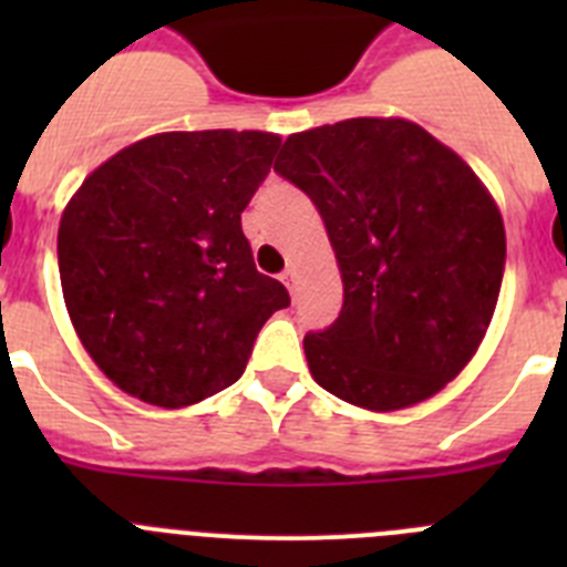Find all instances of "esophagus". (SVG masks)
I'll list each match as a JSON object with an SVG mask.
<instances>
[{
  "mask_svg": "<svg viewBox=\"0 0 567 567\" xmlns=\"http://www.w3.org/2000/svg\"><path fill=\"white\" fill-rule=\"evenodd\" d=\"M280 280H284V284H287L289 295L298 292V275H295V269H287V272L280 275Z\"/></svg>",
  "mask_w": 567,
  "mask_h": 567,
  "instance_id": "esophagus-1",
  "label": "esophagus"
}]
</instances>
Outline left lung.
Wrapping results in <instances>:
<instances>
[{
  "mask_svg": "<svg viewBox=\"0 0 567 567\" xmlns=\"http://www.w3.org/2000/svg\"><path fill=\"white\" fill-rule=\"evenodd\" d=\"M275 173L312 198L343 278L338 320L303 338L315 383L372 412L437 394L503 284V215L474 169L414 122L346 118L289 135Z\"/></svg>",
  "mask_w": 567,
  "mask_h": 567,
  "instance_id": "left-lung-1",
  "label": "left lung"
}]
</instances>
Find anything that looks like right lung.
I'll list each match as a JSON object with an SVG mask.
<instances>
[{
	"mask_svg": "<svg viewBox=\"0 0 567 567\" xmlns=\"http://www.w3.org/2000/svg\"><path fill=\"white\" fill-rule=\"evenodd\" d=\"M280 135L158 133L84 178L59 224V278L79 340L122 392L182 409L244 374L260 327L289 307L255 269L240 213Z\"/></svg>",
	"mask_w": 567,
	"mask_h": 567,
	"instance_id": "add662e5",
	"label": "right lung"
}]
</instances>
